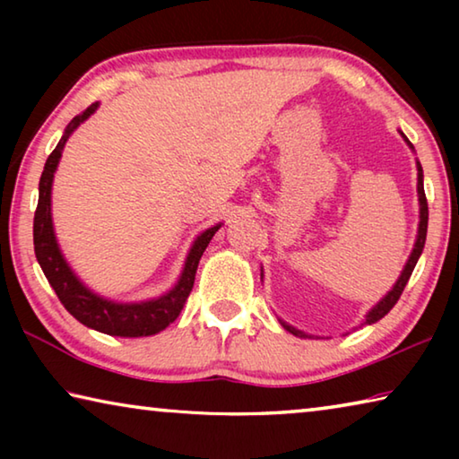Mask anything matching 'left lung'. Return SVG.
Instances as JSON below:
<instances>
[{
  "label": "left lung",
  "instance_id": "obj_1",
  "mask_svg": "<svg viewBox=\"0 0 459 459\" xmlns=\"http://www.w3.org/2000/svg\"><path fill=\"white\" fill-rule=\"evenodd\" d=\"M403 137H405V135H403ZM405 142H407L411 147H413V143H411L407 137H405ZM417 169H419L417 192H419V204H421V222H419V235H417L415 248H413V253H411V257H409V261H407L405 269H403V273H401V277H399V281L394 283L393 290L388 291V293L385 295V298L380 299L378 304L370 309L368 316H367V320H364V324H375V322H378V320H380V317H385L388 312H391L393 306L397 304V301H399L403 290H405V285H407V281H409V277H411V273H413V269H415V265H417L419 255H421L423 247H425V237H427V219H429V212H427V198H425V190H423V169H421V164H419V161H417ZM281 324H283V322H281ZM364 324H362V325H364ZM283 328H285V330H290V332L293 333V336H304V338H306V333H304V332L295 330V328H291V325L283 324Z\"/></svg>",
  "mask_w": 459,
  "mask_h": 459
}]
</instances>
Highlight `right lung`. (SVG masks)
Returning a JSON list of instances; mask_svg holds the SVG:
<instances>
[{"label": "right lung", "mask_w": 459, "mask_h": 459, "mask_svg": "<svg viewBox=\"0 0 459 459\" xmlns=\"http://www.w3.org/2000/svg\"><path fill=\"white\" fill-rule=\"evenodd\" d=\"M99 103H92L81 115L68 123L65 129V135L60 137L58 145L46 160L44 172L40 178V196H38V206L34 212V253L36 259L40 263L46 279L56 291L60 304L65 306L71 316H74L81 324L89 325V328L108 333V336H123V338H139V336H152L164 328H168L178 316H180L182 307L188 299V295L194 287V279H196V269L202 253L211 243L214 232L221 229V224L202 232V235L194 240L190 248L188 259H186L184 273L180 281L172 291L161 295L160 299L143 301V304H113L99 295L91 293L79 279L74 277L71 267L66 265L65 257L60 255V248L56 245V237L52 230V216H50V190H52V178L56 172L58 160L62 155V147H65L68 135L81 126V123L95 113Z\"/></svg>", "instance_id": "1"}]
</instances>
